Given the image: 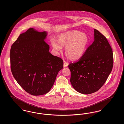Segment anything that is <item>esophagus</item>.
I'll use <instances>...</instances> for the list:
<instances>
[{"mask_svg":"<svg viewBox=\"0 0 124 124\" xmlns=\"http://www.w3.org/2000/svg\"><path fill=\"white\" fill-rule=\"evenodd\" d=\"M64 65H66V64H67V63H66L65 61H64Z\"/></svg>","mask_w":124,"mask_h":124,"instance_id":"esophagus-1","label":"esophagus"}]
</instances>
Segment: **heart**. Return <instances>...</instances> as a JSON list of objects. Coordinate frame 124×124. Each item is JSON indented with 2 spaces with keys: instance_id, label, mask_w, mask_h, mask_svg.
Here are the masks:
<instances>
[{
  "instance_id": "1",
  "label": "heart",
  "mask_w": 124,
  "mask_h": 124,
  "mask_svg": "<svg viewBox=\"0 0 124 124\" xmlns=\"http://www.w3.org/2000/svg\"><path fill=\"white\" fill-rule=\"evenodd\" d=\"M72 50V46H68L66 48V52L67 55H69L70 53H71V52Z\"/></svg>"
}]
</instances>
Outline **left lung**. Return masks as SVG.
Returning <instances> with one entry per match:
<instances>
[{"label": "left lung", "mask_w": 124, "mask_h": 124, "mask_svg": "<svg viewBox=\"0 0 124 124\" xmlns=\"http://www.w3.org/2000/svg\"><path fill=\"white\" fill-rule=\"evenodd\" d=\"M46 31L31 28L20 34L12 45V73L27 93L34 96L47 93L53 86L63 61L49 52Z\"/></svg>", "instance_id": "1"}]
</instances>
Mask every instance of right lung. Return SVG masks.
Listing matches in <instances>:
<instances>
[{"label": "right lung", "instance_id": "obj_1", "mask_svg": "<svg viewBox=\"0 0 124 124\" xmlns=\"http://www.w3.org/2000/svg\"><path fill=\"white\" fill-rule=\"evenodd\" d=\"M94 41L80 59L71 63L70 82L78 92L89 94L98 91L112 70V49L106 38L94 29Z\"/></svg>", "mask_w": 124, "mask_h": 124}]
</instances>
